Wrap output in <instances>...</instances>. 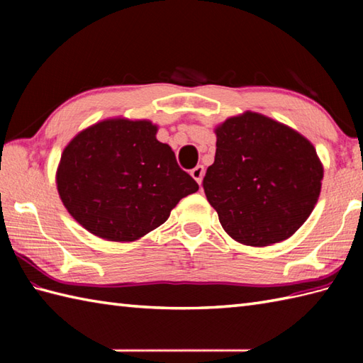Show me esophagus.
<instances>
[{"label": "esophagus", "instance_id": "obj_1", "mask_svg": "<svg viewBox=\"0 0 363 363\" xmlns=\"http://www.w3.org/2000/svg\"><path fill=\"white\" fill-rule=\"evenodd\" d=\"M190 174H191V177H194V179L199 184V186H201V184H203V177H204V167H203V165H196L194 169H191Z\"/></svg>", "mask_w": 363, "mask_h": 363}]
</instances>
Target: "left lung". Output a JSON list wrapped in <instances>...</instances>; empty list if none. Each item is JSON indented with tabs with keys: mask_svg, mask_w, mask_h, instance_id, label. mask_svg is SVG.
<instances>
[{
	"mask_svg": "<svg viewBox=\"0 0 363 363\" xmlns=\"http://www.w3.org/2000/svg\"><path fill=\"white\" fill-rule=\"evenodd\" d=\"M217 151L203 187L235 242L287 240L318 201L323 164L315 146L284 123L246 111L215 128Z\"/></svg>",
	"mask_w": 363,
	"mask_h": 363,
	"instance_id": "8db88e82",
	"label": "left lung"
}]
</instances>
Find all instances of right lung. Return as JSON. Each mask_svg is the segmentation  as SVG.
<instances>
[{"label": "right lung", "mask_w": 363, "mask_h": 363, "mask_svg": "<svg viewBox=\"0 0 363 363\" xmlns=\"http://www.w3.org/2000/svg\"><path fill=\"white\" fill-rule=\"evenodd\" d=\"M150 120L107 118L76 134L62 151L56 186L68 213L90 234L134 242L159 228L199 189Z\"/></svg>", "instance_id": "add662e5"}]
</instances>
